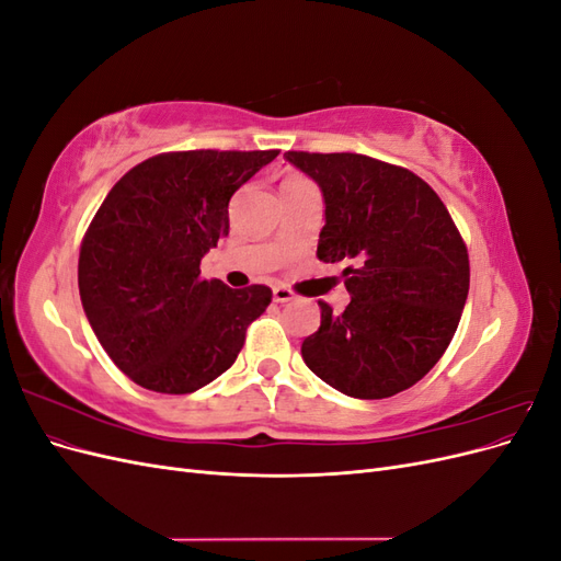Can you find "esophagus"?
Listing matches in <instances>:
<instances>
[{"mask_svg": "<svg viewBox=\"0 0 561 561\" xmlns=\"http://www.w3.org/2000/svg\"><path fill=\"white\" fill-rule=\"evenodd\" d=\"M293 299H295V293L290 290V287H285V285L274 287V301L285 304V301H293Z\"/></svg>", "mask_w": 561, "mask_h": 561, "instance_id": "obj_1", "label": "esophagus"}]
</instances>
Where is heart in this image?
<instances>
[{
	"label": "heart",
	"instance_id": "1",
	"mask_svg": "<svg viewBox=\"0 0 561 561\" xmlns=\"http://www.w3.org/2000/svg\"><path fill=\"white\" fill-rule=\"evenodd\" d=\"M299 184H309V180H304V178H299V175H293V178H287V180L280 184V190H290V186H299Z\"/></svg>",
	"mask_w": 561,
	"mask_h": 561
}]
</instances>
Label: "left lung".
I'll return each instance as SVG.
<instances>
[{
    "instance_id": "obj_1",
    "label": "left lung",
    "mask_w": 561,
    "mask_h": 561,
    "mask_svg": "<svg viewBox=\"0 0 561 561\" xmlns=\"http://www.w3.org/2000/svg\"><path fill=\"white\" fill-rule=\"evenodd\" d=\"M325 201L318 260L351 262L342 313L318 301L320 328L301 358L339 393L381 400L443 358L461 320L470 264L445 203L407 168L363 154L285 151Z\"/></svg>"
}]
</instances>
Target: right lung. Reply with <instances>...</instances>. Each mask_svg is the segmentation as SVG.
<instances>
[{
	"instance_id": "obj_1",
	"label": "right lung",
	"mask_w": 561,
	"mask_h": 561,
	"mask_svg": "<svg viewBox=\"0 0 561 561\" xmlns=\"http://www.w3.org/2000/svg\"><path fill=\"white\" fill-rule=\"evenodd\" d=\"M276 157V149L151 157L98 208L79 252V295L98 342L138 386L194 393L239 358L271 290L203 280L201 260L229 236L233 192Z\"/></svg>"
}]
</instances>
